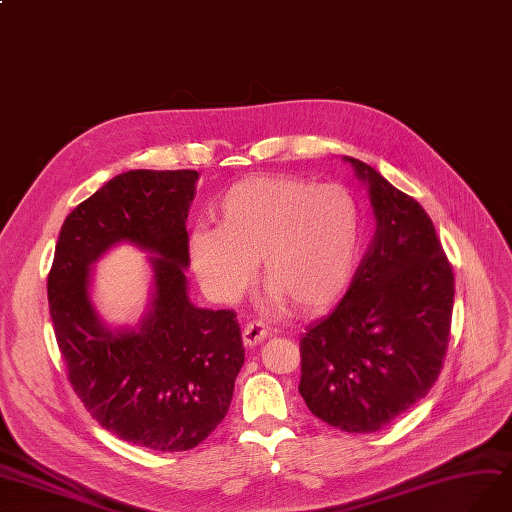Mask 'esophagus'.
<instances>
[{
    "mask_svg": "<svg viewBox=\"0 0 512 512\" xmlns=\"http://www.w3.org/2000/svg\"><path fill=\"white\" fill-rule=\"evenodd\" d=\"M270 335V329L266 323H261V320H253V323H246L244 329H242V342L244 346H257L261 344L263 339H266Z\"/></svg>",
    "mask_w": 512,
    "mask_h": 512,
    "instance_id": "esophagus-1",
    "label": "esophagus"
}]
</instances>
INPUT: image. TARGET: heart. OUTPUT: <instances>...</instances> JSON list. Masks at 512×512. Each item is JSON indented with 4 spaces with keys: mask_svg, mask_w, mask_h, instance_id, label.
Returning a JSON list of instances; mask_svg holds the SVG:
<instances>
[{
    "mask_svg": "<svg viewBox=\"0 0 512 512\" xmlns=\"http://www.w3.org/2000/svg\"><path fill=\"white\" fill-rule=\"evenodd\" d=\"M217 225H198L189 259L206 291L236 301L255 274L272 304L318 312L352 282L363 253V211L339 183L295 175H253L215 200Z\"/></svg>",
    "mask_w": 512,
    "mask_h": 512,
    "instance_id": "heart-1",
    "label": "heart"
}]
</instances>
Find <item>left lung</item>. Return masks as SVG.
I'll list each match as a JSON object with an SVG mask.
<instances>
[{
  "instance_id": "1",
  "label": "left lung",
  "mask_w": 512,
  "mask_h": 512,
  "mask_svg": "<svg viewBox=\"0 0 512 512\" xmlns=\"http://www.w3.org/2000/svg\"><path fill=\"white\" fill-rule=\"evenodd\" d=\"M344 160L369 185L377 227L339 306L301 337L299 394L325 424L375 432L439 380L456 285L422 204L369 164Z\"/></svg>"
}]
</instances>
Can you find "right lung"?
I'll use <instances>...</instances> for the list:
<instances>
[{
  "mask_svg": "<svg viewBox=\"0 0 512 512\" xmlns=\"http://www.w3.org/2000/svg\"><path fill=\"white\" fill-rule=\"evenodd\" d=\"M196 170H128L67 215L48 274V304L67 377L105 430L154 451H187L232 403L244 346L234 310L187 297L185 219ZM128 239L152 256L155 301L142 329L111 332L87 293L89 263Z\"/></svg>",
  "mask_w": 512,
  "mask_h": 512,
  "instance_id": "1",
  "label": "right lung"
}]
</instances>
